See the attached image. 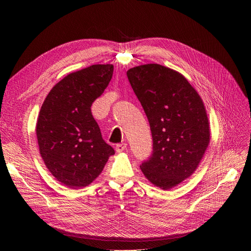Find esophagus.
<instances>
[{
	"instance_id": "1",
	"label": "esophagus",
	"mask_w": 251,
	"mask_h": 251,
	"mask_svg": "<svg viewBox=\"0 0 251 251\" xmlns=\"http://www.w3.org/2000/svg\"><path fill=\"white\" fill-rule=\"evenodd\" d=\"M126 149V143H118L116 144V151L117 153H121Z\"/></svg>"
}]
</instances>
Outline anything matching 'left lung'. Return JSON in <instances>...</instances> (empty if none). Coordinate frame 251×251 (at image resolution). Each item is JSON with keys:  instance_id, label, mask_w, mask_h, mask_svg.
<instances>
[{"instance_id": "obj_1", "label": "left lung", "mask_w": 251, "mask_h": 251, "mask_svg": "<svg viewBox=\"0 0 251 251\" xmlns=\"http://www.w3.org/2000/svg\"><path fill=\"white\" fill-rule=\"evenodd\" d=\"M126 75L153 137V154L140 169L151 184L169 191L192 176L208 147L206 109L188 80L171 68L140 65Z\"/></svg>"}]
</instances>
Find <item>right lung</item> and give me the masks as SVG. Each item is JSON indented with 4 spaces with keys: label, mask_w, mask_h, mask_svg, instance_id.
I'll list each match as a JSON object with an SVG mask.
<instances>
[{
    "label": "right lung",
    "mask_w": 251,
    "mask_h": 251,
    "mask_svg": "<svg viewBox=\"0 0 251 251\" xmlns=\"http://www.w3.org/2000/svg\"><path fill=\"white\" fill-rule=\"evenodd\" d=\"M114 66L92 65L68 74L53 87L37 117L36 137L47 169L76 189L100 176L114 149L102 139L91 105L108 87Z\"/></svg>",
    "instance_id": "1"
}]
</instances>
